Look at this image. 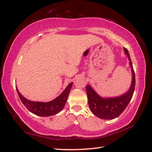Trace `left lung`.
<instances>
[{"label": "left lung", "instance_id": "1", "mask_svg": "<svg viewBox=\"0 0 152 152\" xmlns=\"http://www.w3.org/2000/svg\"><path fill=\"white\" fill-rule=\"evenodd\" d=\"M124 50L129 60V65L132 72V82L129 90L126 93L119 97L103 98L90 85L86 86L90 109L94 115L101 119L112 120L118 117L126 109L133 95L135 86V75L129 52L125 48H124Z\"/></svg>", "mask_w": 152, "mask_h": 152}]
</instances>
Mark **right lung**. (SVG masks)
Wrapping results in <instances>:
<instances>
[{
	"label": "right lung",
	"instance_id": "right-lung-1",
	"mask_svg": "<svg viewBox=\"0 0 152 152\" xmlns=\"http://www.w3.org/2000/svg\"><path fill=\"white\" fill-rule=\"evenodd\" d=\"M72 85L73 83H69L59 96L49 102H31L23 97L17 87L16 90L20 99L30 112L39 116H50L58 113L65 106Z\"/></svg>",
	"mask_w": 152,
	"mask_h": 152
}]
</instances>
